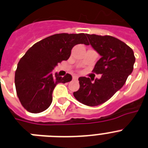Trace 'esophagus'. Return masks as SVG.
Masks as SVG:
<instances>
[{"label": "esophagus", "instance_id": "34e87169", "mask_svg": "<svg viewBox=\"0 0 148 148\" xmlns=\"http://www.w3.org/2000/svg\"><path fill=\"white\" fill-rule=\"evenodd\" d=\"M73 80H77V79H78V77H77V76H73Z\"/></svg>", "mask_w": 148, "mask_h": 148}]
</instances>
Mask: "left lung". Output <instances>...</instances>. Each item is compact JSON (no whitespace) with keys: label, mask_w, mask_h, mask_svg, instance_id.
<instances>
[{"label":"left lung","mask_w":148,"mask_h":148,"mask_svg":"<svg viewBox=\"0 0 148 148\" xmlns=\"http://www.w3.org/2000/svg\"><path fill=\"white\" fill-rule=\"evenodd\" d=\"M90 44L99 53L93 73L102 74L100 79L79 78L80 88L73 95L77 100L88 106L103 104L119 90L133 70L136 61L130 46L112 36L86 34Z\"/></svg>","instance_id":"1"}]
</instances>
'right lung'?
I'll use <instances>...</instances> for the list:
<instances>
[{"label":"right lung","mask_w":148,"mask_h":148,"mask_svg":"<svg viewBox=\"0 0 148 148\" xmlns=\"http://www.w3.org/2000/svg\"><path fill=\"white\" fill-rule=\"evenodd\" d=\"M77 44L89 45L86 34H57L35 43L20 59L15 85L21 104L27 112L36 114L46 110L57 84L72 80L69 73L61 77L54 75L52 70L62 60L69 59Z\"/></svg>","instance_id":"add662e5"}]
</instances>
